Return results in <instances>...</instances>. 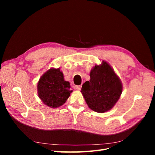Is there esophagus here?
Instances as JSON below:
<instances>
[{"mask_svg":"<svg viewBox=\"0 0 155 155\" xmlns=\"http://www.w3.org/2000/svg\"><path fill=\"white\" fill-rule=\"evenodd\" d=\"M81 86L80 85H76V86H74V88L75 89V90L76 91H79L81 89Z\"/></svg>","mask_w":155,"mask_h":155,"instance_id":"1","label":"esophagus"}]
</instances>
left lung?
Masks as SVG:
<instances>
[{"instance_id":"left-lung-1","label":"left lung","mask_w":155,"mask_h":155,"mask_svg":"<svg viewBox=\"0 0 155 155\" xmlns=\"http://www.w3.org/2000/svg\"><path fill=\"white\" fill-rule=\"evenodd\" d=\"M90 77V81L83 84L81 91L88 107L100 113L110 110L122 92L120 78L105 61L95 65Z\"/></svg>"}]
</instances>
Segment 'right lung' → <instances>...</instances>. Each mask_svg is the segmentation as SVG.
I'll return each mask as SVG.
<instances>
[{"instance_id": "add662e5", "label": "right lung", "mask_w": 155, "mask_h": 155, "mask_svg": "<svg viewBox=\"0 0 155 155\" xmlns=\"http://www.w3.org/2000/svg\"><path fill=\"white\" fill-rule=\"evenodd\" d=\"M68 81H64L59 68H50L42 76L37 83L38 96L44 104L51 108L63 105L72 91Z\"/></svg>"}]
</instances>
